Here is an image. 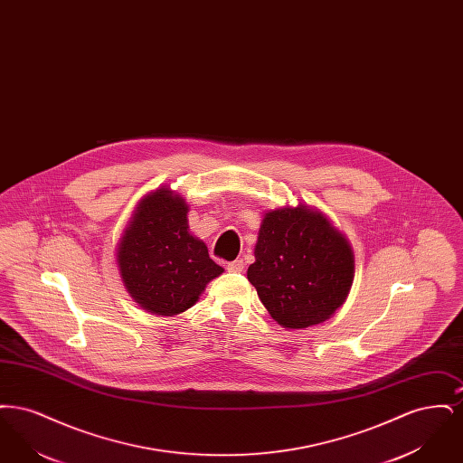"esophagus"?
Instances as JSON below:
<instances>
[{
    "label": "esophagus",
    "mask_w": 463,
    "mask_h": 463,
    "mask_svg": "<svg viewBox=\"0 0 463 463\" xmlns=\"http://www.w3.org/2000/svg\"><path fill=\"white\" fill-rule=\"evenodd\" d=\"M242 269H244V262L242 260H234V262L227 264V270L229 272H241Z\"/></svg>",
    "instance_id": "34e87169"
}]
</instances>
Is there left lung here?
I'll use <instances>...</instances> for the list:
<instances>
[{
	"mask_svg": "<svg viewBox=\"0 0 463 463\" xmlns=\"http://www.w3.org/2000/svg\"><path fill=\"white\" fill-rule=\"evenodd\" d=\"M246 276L278 325L304 330L330 319L347 300L353 246L317 208L298 203L267 210Z\"/></svg>",
	"mask_w": 463,
	"mask_h": 463,
	"instance_id": "8db88e82",
	"label": "left lung"
}]
</instances>
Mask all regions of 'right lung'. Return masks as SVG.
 Returning <instances> with one entry per match:
<instances>
[{
  "label": "right lung",
  "instance_id": "obj_1",
  "mask_svg": "<svg viewBox=\"0 0 463 463\" xmlns=\"http://www.w3.org/2000/svg\"><path fill=\"white\" fill-rule=\"evenodd\" d=\"M189 204L163 185L135 206L116 248L123 287L133 300L156 316H176L193 307L206 285L223 269L206 244L189 231Z\"/></svg>",
  "mask_w": 463,
  "mask_h": 463
}]
</instances>
